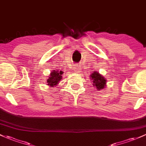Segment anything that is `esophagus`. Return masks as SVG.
<instances>
[{"label": "esophagus", "instance_id": "esophagus-1", "mask_svg": "<svg viewBox=\"0 0 146 146\" xmlns=\"http://www.w3.org/2000/svg\"><path fill=\"white\" fill-rule=\"evenodd\" d=\"M79 68H76V71H80V70Z\"/></svg>", "mask_w": 146, "mask_h": 146}]
</instances>
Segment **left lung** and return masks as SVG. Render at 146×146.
Listing matches in <instances>:
<instances>
[{
  "instance_id": "obj_1",
  "label": "left lung",
  "mask_w": 146,
  "mask_h": 146,
  "mask_svg": "<svg viewBox=\"0 0 146 146\" xmlns=\"http://www.w3.org/2000/svg\"><path fill=\"white\" fill-rule=\"evenodd\" d=\"M90 77L92 80V82L94 83L93 85L96 86L97 90H102L106 87V80H105V78L103 77L101 74H99L98 72H93Z\"/></svg>"
}]
</instances>
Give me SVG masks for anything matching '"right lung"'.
<instances>
[{
  "mask_svg": "<svg viewBox=\"0 0 146 146\" xmlns=\"http://www.w3.org/2000/svg\"><path fill=\"white\" fill-rule=\"evenodd\" d=\"M63 72L61 70H60V71H59V70H53L50 73V77L47 80V85H50V87H53V86L59 83V82L62 78V76H61Z\"/></svg>",
  "mask_w": 146,
  "mask_h": 146,
  "instance_id": "obj_1",
  "label": "right lung"
}]
</instances>
